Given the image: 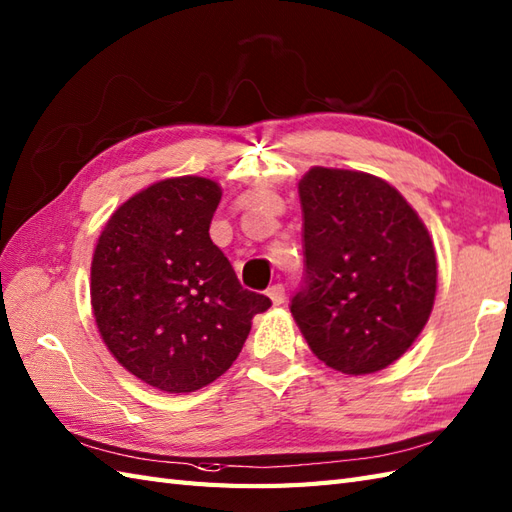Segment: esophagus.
<instances>
[{
  "label": "esophagus",
  "mask_w": 512,
  "mask_h": 512,
  "mask_svg": "<svg viewBox=\"0 0 512 512\" xmlns=\"http://www.w3.org/2000/svg\"><path fill=\"white\" fill-rule=\"evenodd\" d=\"M268 296H270V301L275 303V305H281L283 301H285V288L281 283H275V285H270L268 288Z\"/></svg>",
  "instance_id": "obj_1"
}]
</instances>
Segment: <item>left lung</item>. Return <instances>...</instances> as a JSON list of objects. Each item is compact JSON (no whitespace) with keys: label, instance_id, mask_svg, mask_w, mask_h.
<instances>
[{"label":"left lung","instance_id":"1","mask_svg":"<svg viewBox=\"0 0 512 512\" xmlns=\"http://www.w3.org/2000/svg\"><path fill=\"white\" fill-rule=\"evenodd\" d=\"M299 198L305 275L290 303L296 325L336 371H382L430 318V233L395 187L364 172L312 168Z\"/></svg>","mask_w":512,"mask_h":512}]
</instances>
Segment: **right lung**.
Listing matches in <instances>:
<instances>
[{
	"label": "right lung",
	"mask_w": 512,
	"mask_h": 512,
	"mask_svg": "<svg viewBox=\"0 0 512 512\" xmlns=\"http://www.w3.org/2000/svg\"><path fill=\"white\" fill-rule=\"evenodd\" d=\"M222 189L200 176L154 183L117 209L91 261L100 336L128 373L163 392H194L240 355L268 296L244 290L211 242Z\"/></svg>",
	"instance_id": "add662e5"
}]
</instances>
